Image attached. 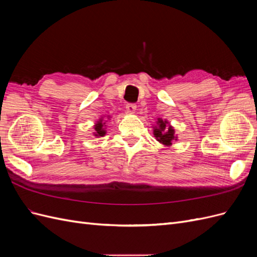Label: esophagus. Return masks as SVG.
Returning <instances> with one entry per match:
<instances>
[{
    "label": "esophagus",
    "instance_id": "34e87169",
    "mask_svg": "<svg viewBox=\"0 0 257 257\" xmlns=\"http://www.w3.org/2000/svg\"><path fill=\"white\" fill-rule=\"evenodd\" d=\"M125 108H126L127 113H130V114H133L136 111V105L135 104H127Z\"/></svg>",
    "mask_w": 257,
    "mask_h": 257
}]
</instances>
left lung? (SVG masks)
Segmentation results:
<instances>
[{
	"instance_id": "1",
	"label": "left lung",
	"mask_w": 257,
	"mask_h": 257,
	"mask_svg": "<svg viewBox=\"0 0 257 257\" xmlns=\"http://www.w3.org/2000/svg\"><path fill=\"white\" fill-rule=\"evenodd\" d=\"M153 135L160 144L165 147H170L174 142L178 141L174 126L170 125L167 120H163L162 118H158L155 121V125H153Z\"/></svg>"
}]
</instances>
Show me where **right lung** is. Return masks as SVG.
<instances>
[{
    "label": "right lung",
    "instance_id": "1",
    "mask_svg": "<svg viewBox=\"0 0 257 257\" xmlns=\"http://www.w3.org/2000/svg\"><path fill=\"white\" fill-rule=\"evenodd\" d=\"M105 116V115H104ZM104 116H100V118L95 122V124H94V132H93V135H94L95 137H103L104 135H106V122L107 121H105L104 119ZM108 119L110 118V115L109 114H107L106 115Z\"/></svg>",
    "mask_w": 257,
    "mask_h": 257
}]
</instances>
